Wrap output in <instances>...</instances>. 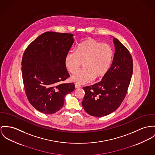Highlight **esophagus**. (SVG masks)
Returning a JSON list of instances; mask_svg holds the SVG:
<instances>
[{
  "label": "esophagus",
  "mask_w": 155,
  "mask_h": 155,
  "mask_svg": "<svg viewBox=\"0 0 155 155\" xmlns=\"http://www.w3.org/2000/svg\"><path fill=\"white\" fill-rule=\"evenodd\" d=\"M75 88H78L81 87V85H79L78 84H75Z\"/></svg>",
  "instance_id": "1"
}]
</instances>
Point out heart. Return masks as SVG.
<instances>
[{
	"label": "heart",
	"instance_id": "b5f03b06",
	"mask_svg": "<svg viewBox=\"0 0 155 155\" xmlns=\"http://www.w3.org/2000/svg\"><path fill=\"white\" fill-rule=\"evenodd\" d=\"M114 58V50L107 44L90 38L81 42L76 51H70L65 56V64L71 73L77 71L83 63V68L71 77L72 81L88 83L104 77L111 67Z\"/></svg>",
	"mask_w": 155,
	"mask_h": 155
}]
</instances>
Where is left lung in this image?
I'll use <instances>...</instances> for the list:
<instances>
[{"label":"left lung","instance_id":"8db88e82","mask_svg":"<svg viewBox=\"0 0 155 155\" xmlns=\"http://www.w3.org/2000/svg\"><path fill=\"white\" fill-rule=\"evenodd\" d=\"M114 58L101 81L84 87L82 105L84 110L94 117L106 116L117 109L126 95L131 81L133 64L131 55L119 41L114 37Z\"/></svg>","mask_w":155,"mask_h":155}]
</instances>
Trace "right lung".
<instances>
[{
    "label": "right lung",
    "mask_w": 155,
    "mask_h": 155,
    "mask_svg": "<svg viewBox=\"0 0 155 155\" xmlns=\"http://www.w3.org/2000/svg\"><path fill=\"white\" fill-rule=\"evenodd\" d=\"M73 34L46 32L26 49L22 74L26 95L38 111L51 114L64 104L65 96L75 89L74 83H61L69 77L65 58L74 40Z\"/></svg>",
    "instance_id": "right-lung-1"
}]
</instances>
